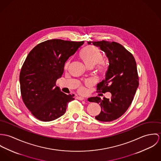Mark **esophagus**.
<instances>
[{"label": "esophagus", "instance_id": "1", "mask_svg": "<svg viewBox=\"0 0 161 161\" xmlns=\"http://www.w3.org/2000/svg\"><path fill=\"white\" fill-rule=\"evenodd\" d=\"M76 98H77V99H78L80 101H83V100L85 99V98L83 97H81V96H78Z\"/></svg>", "mask_w": 161, "mask_h": 161}]
</instances>
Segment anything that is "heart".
<instances>
[{"mask_svg":"<svg viewBox=\"0 0 161 161\" xmlns=\"http://www.w3.org/2000/svg\"><path fill=\"white\" fill-rule=\"evenodd\" d=\"M79 56L85 66L88 69L93 68L99 63L96 69L97 75L101 76L106 75L107 73V67L106 64L103 61V54L98 47L94 46H86L80 51ZM68 65L69 62L67 63L66 66ZM80 91L84 92L85 89L84 88H81Z\"/></svg>","mask_w":161,"mask_h":161,"instance_id":"obj_1","label":"heart"}]
</instances>
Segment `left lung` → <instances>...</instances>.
<instances>
[{"instance_id": "obj_1", "label": "left lung", "mask_w": 161, "mask_h": 161, "mask_svg": "<svg viewBox=\"0 0 161 161\" xmlns=\"http://www.w3.org/2000/svg\"><path fill=\"white\" fill-rule=\"evenodd\" d=\"M88 43L99 47L109 61L106 79L97 84V90L102 93L110 92L111 98L92 97L89 101L97 103L101 107L96 119L111 122L121 117L133 100L139 85L136 63L133 55L119 43L104 40Z\"/></svg>"}]
</instances>
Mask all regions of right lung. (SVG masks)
Returning <instances> with one entry per match:
<instances>
[{
    "label": "right lung",
    "mask_w": 161,
    "mask_h": 161,
    "mask_svg": "<svg viewBox=\"0 0 161 161\" xmlns=\"http://www.w3.org/2000/svg\"><path fill=\"white\" fill-rule=\"evenodd\" d=\"M84 44L51 39L35 46L28 55L19 73L24 104L39 120L49 122L63 115L73 94L67 95L56 86L65 64Z\"/></svg>",
    "instance_id": "right-lung-1"
}]
</instances>
